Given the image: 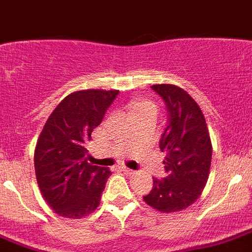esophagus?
I'll use <instances>...</instances> for the list:
<instances>
[{
  "instance_id": "34e87169",
  "label": "esophagus",
  "mask_w": 252,
  "mask_h": 252,
  "mask_svg": "<svg viewBox=\"0 0 252 252\" xmlns=\"http://www.w3.org/2000/svg\"><path fill=\"white\" fill-rule=\"evenodd\" d=\"M121 169H122V172H124L125 175L131 176V175H134V173H135V171H132V169L127 168V167H121Z\"/></svg>"
}]
</instances>
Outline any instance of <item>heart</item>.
Returning a JSON list of instances; mask_svg holds the SVG:
<instances>
[{"label": "heart", "mask_w": 252, "mask_h": 252, "mask_svg": "<svg viewBox=\"0 0 252 252\" xmlns=\"http://www.w3.org/2000/svg\"><path fill=\"white\" fill-rule=\"evenodd\" d=\"M131 111L134 113V116L140 115V113H144V112H149V111H156L157 107L154 103L149 102V100H143V99H137L135 102H132L131 104Z\"/></svg>", "instance_id": "obj_1"}]
</instances>
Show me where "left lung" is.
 Wrapping results in <instances>:
<instances>
[{
    "mask_svg": "<svg viewBox=\"0 0 252 252\" xmlns=\"http://www.w3.org/2000/svg\"><path fill=\"white\" fill-rule=\"evenodd\" d=\"M165 103L167 127L159 148L165 156L163 180L153 178V189L144 201L163 213L186 209L205 188L212 163V141L205 117L197 103L181 88L171 84L152 85Z\"/></svg>",
    "mask_w": 252,
    "mask_h": 252,
    "instance_id": "obj_1",
    "label": "left lung"
}]
</instances>
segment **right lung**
I'll list each match as a JSON object with an SVG mask.
<instances>
[{"label": "right lung", "mask_w": 252, "mask_h": 252, "mask_svg": "<svg viewBox=\"0 0 252 252\" xmlns=\"http://www.w3.org/2000/svg\"><path fill=\"white\" fill-rule=\"evenodd\" d=\"M118 93L99 89L71 93L40 132L34 153L36 181L43 199L59 216L79 219L99 205L112 172L88 162L87 144Z\"/></svg>", "instance_id": "1"}]
</instances>
